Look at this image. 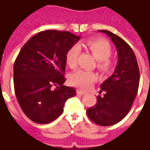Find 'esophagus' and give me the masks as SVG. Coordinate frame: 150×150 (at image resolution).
<instances>
[{
  "mask_svg": "<svg viewBox=\"0 0 150 150\" xmlns=\"http://www.w3.org/2000/svg\"><path fill=\"white\" fill-rule=\"evenodd\" d=\"M76 93L79 95H84V94H86V92H85V91H83V90H78L77 91H76Z\"/></svg>",
  "mask_w": 150,
  "mask_h": 150,
  "instance_id": "34e87169",
  "label": "esophagus"
}]
</instances>
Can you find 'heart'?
I'll use <instances>...</instances> for the list:
<instances>
[{
  "label": "heart",
  "instance_id": "b5f03b06",
  "mask_svg": "<svg viewBox=\"0 0 150 150\" xmlns=\"http://www.w3.org/2000/svg\"><path fill=\"white\" fill-rule=\"evenodd\" d=\"M84 45L91 52L93 57L97 60V68L103 73H107L112 68V61L110 57L112 55V47L108 41L100 38H90ZM80 46L75 44L67 50L66 54L67 64L70 68L77 66V59L80 53ZM96 80V74L86 70H76L70 76V83L83 90H87Z\"/></svg>",
  "mask_w": 150,
  "mask_h": 150
}]
</instances>
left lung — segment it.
<instances>
[{
    "label": "left lung",
    "mask_w": 150,
    "mask_h": 150,
    "mask_svg": "<svg viewBox=\"0 0 150 150\" xmlns=\"http://www.w3.org/2000/svg\"><path fill=\"white\" fill-rule=\"evenodd\" d=\"M98 31L109 36L116 46L118 63L113 74L100 86V92L105 94L96 97V103L86 113L96 124L107 127L122 120L130 110L139 88V70L134 52L127 42L106 30Z\"/></svg>",
    "instance_id": "1"
}]
</instances>
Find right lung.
Instances as JSON below:
<instances>
[{
	"mask_svg": "<svg viewBox=\"0 0 150 150\" xmlns=\"http://www.w3.org/2000/svg\"><path fill=\"white\" fill-rule=\"evenodd\" d=\"M80 39L68 31L48 30L23 45L13 65L17 100L24 114L46 124L60 117L76 90L64 86L67 50Z\"/></svg>",
	"mask_w": 150,
	"mask_h": 150,
	"instance_id": "1",
	"label": "right lung"
}]
</instances>
